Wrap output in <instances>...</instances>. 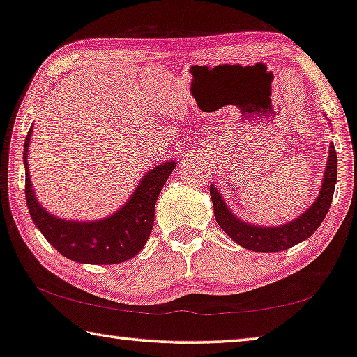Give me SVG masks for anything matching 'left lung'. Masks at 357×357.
I'll use <instances>...</instances> for the list:
<instances>
[{
    "label": "left lung",
    "instance_id": "1",
    "mask_svg": "<svg viewBox=\"0 0 357 357\" xmlns=\"http://www.w3.org/2000/svg\"><path fill=\"white\" fill-rule=\"evenodd\" d=\"M337 165L338 158L335 153V147H328L327 167L324 172L322 184L319 189L317 199L312 202L310 208L294 221L285 222L280 226H261L247 222L245 220L234 215L229 206L226 205L222 195L218 192L215 185L210 184V195L215 208V218L218 226L229 236L238 245L252 250V252L274 253L282 252L290 247L296 245L306 238H310L316 229L321 226L327 211L331 208L335 184H337Z\"/></svg>",
    "mask_w": 357,
    "mask_h": 357
}]
</instances>
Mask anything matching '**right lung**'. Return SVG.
<instances>
[{
  "instance_id": "add662e5",
  "label": "right lung",
  "mask_w": 357,
  "mask_h": 357,
  "mask_svg": "<svg viewBox=\"0 0 357 357\" xmlns=\"http://www.w3.org/2000/svg\"><path fill=\"white\" fill-rule=\"evenodd\" d=\"M31 131L33 126L24 144L25 199L31 220L46 241L62 257L83 264H119L136 257L151 236L157 197L176 162L167 160L149 169L123 206L110 216L96 221L62 220L51 215L35 197L26 162Z\"/></svg>"
}]
</instances>
